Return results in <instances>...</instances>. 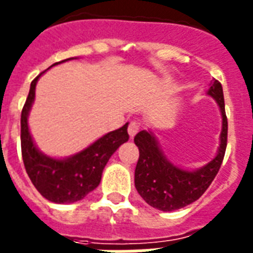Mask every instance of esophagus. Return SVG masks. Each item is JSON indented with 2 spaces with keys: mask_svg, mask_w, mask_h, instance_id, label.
Masks as SVG:
<instances>
[{
  "mask_svg": "<svg viewBox=\"0 0 253 253\" xmlns=\"http://www.w3.org/2000/svg\"><path fill=\"white\" fill-rule=\"evenodd\" d=\"M138 129H140V126H138V124H137L136 121H132V123L129 124L128 133H129V136H130V138H133V137L136 136L137 132H138Z\"/></svg>",
  "mask_w": 253,
  "mask_h": 253,
  "instance_id": "34e87169",
  "label": "esophagus"
}]
</instances>
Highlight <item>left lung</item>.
I'll return each instance as SVG.
<instances>
[{
    "label": "left lung",
    "mask_w": 253,
    "mask_h": 253,
    "mask_svg": "<svg viewBox=\"0 0 253 253\" xmlns=\"http://www.w3.org/2000/svg\"><path fill=\"white\" fill-rule=\"evenodd\" d=\"M216 101L222 115V132L219 148L212 160L195 170L182 169L170 162L152 130H141L134 137L140 157L134 171V186L149 206L161 211H174L186 207L202 197L218 174L227 146V117L222 84L211 82L207 91Z\"/></svg>",
    "instance_id": "1"
}]
</instances>
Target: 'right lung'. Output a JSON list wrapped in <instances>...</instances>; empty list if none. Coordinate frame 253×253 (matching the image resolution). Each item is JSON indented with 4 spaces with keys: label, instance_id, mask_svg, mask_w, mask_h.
I'll use <instances>...</instances> for the list:
<instances>
[{
    "label": "right lung",
    "instance_id": "right-lung-1",
    "mask_svg": "<svg viewBox=\"0 0 253 253\" xmlns=\"http://www.w3.org/2000/svg\"><path fill=\"white\" fill-rule=\"evenodd\" d=\"M54 63H64L67 60ZM51 66V67H52ZM46 71L39 74L31 82L30 91L21 115V148L25 169L35 189L42 197L54 203L66 205L83 199L92 190H95L101 181V174L107 162L120 145L129 140L128 123L100 137L83 149L82 152L66 158L50 157L42 153L35 145L29 130V113L35 99V87L39 78Z\"/></svg>",
    "mask_w": 253,
    "mask_h": 253
}]
</instances>
